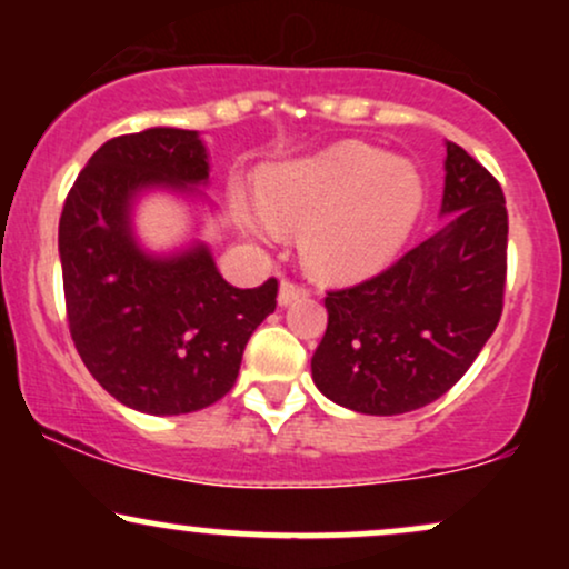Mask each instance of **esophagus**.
<instances>
[{
	"mask_svg": "<svg viewBox=\"0 0 569 569\" xmlns=\"http://www.w3.org/2000/svg\"><path fill=\"white\" fill-rule=\"evenodd\" d=\"M305 293H307L305 286H297L293 280H283V283H280V291H278V305L289 307L291 302H297L299 297H305Z\"/></svg>",
	"mask_w": 569,
	"mask_h": 569,
	"instance_id": "1",
	"label": "esophagus"
}]
</instances>
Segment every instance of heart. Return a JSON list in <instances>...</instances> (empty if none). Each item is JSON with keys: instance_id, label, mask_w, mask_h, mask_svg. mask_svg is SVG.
<instances>
[{"instance_id": "1", "label": "heart", "mask_w": 569, "mask_h": 569, "mask_svg": "<svg viewBox=\"0 0 569 569\" xmlns=\"http://www.w3.org/2000/svg\"><path fill=\"white\" fill-rule=\"evenodd\" d=\"M257 192L262 208L238 202L246 230L259 238L302 230L305 264L329 280H356L388 264L426 206L422 176L409 160L358 141L264 168Z\"/></svg>"}]
</instances>
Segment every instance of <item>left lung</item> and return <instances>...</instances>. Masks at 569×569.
I'll return each instance as SVG.
<instances>
[{"label":"left lung","instance_id":"1","mask_svg":"<svg viewBox=\"0 0 569 569\" xmlns=\"http://www.w3.org/2000/svg\"><path fill=\"white\" fill-rule=\"evenodd\" d=\"M439 232L380 276L326 293L312 382L339 407L403 415L441 398L502 312L508 211L495 176L447 141Z\"/></svg>","mask_w":569,"mask_h":569}]
</instances>
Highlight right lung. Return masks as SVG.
<instances>
[{"label": "right lung", "instance_id": "obj_1", "mask_svg": "<svg viewBox=\"0 0 569 569\" xmlns=\"http://www.w3.org/2000/svg\"><path fill=\"white\" fill-rule=\"evenodd\" d=\"M198 130L117 136L88 160L63 202L58 253L69 331L98 385L143 415H187L232 390L253 329L276 310L278 280L234 289L206 243L141 248L133 206L149 189L202 198Z\"/></svg>", "mask_w": 569, "mask_h": 569}]
</instances>
